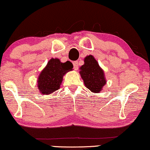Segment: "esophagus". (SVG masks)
<instances>
[{
  "mask_svg": "<svg viewBox=\"0 0 150 150\" xmlns=\"http://www.w3.org/2000/svg\"><path fill=\"white\" fill-rule=\"evenodd\" d=\"M73 67H74V70H78V61H75L73 62Z\"/></svg>",
  "mask_w": 150,
  "mask_h": 150,
  "instance_id": "esophagus-1",
  "label": "esophagus"
}]
</instances>
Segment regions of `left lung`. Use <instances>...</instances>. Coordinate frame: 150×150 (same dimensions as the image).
Segmentation results:
<instances>
[{"mask_svg":"<svg viewBox=\"0 0 150 150\" xmlns=\"http://www.w3.org/2000/svg\"><path fill=\"white\" fill-rule=\"evenodd\" d=\"M84 62L80 68V74L85 85L93 93H100L106 84L104 71L93 55L85 57Z\"/></svg>","mask_w":150,"mask_h":150,"instance_id":"1","label":"left lung"}]
</instances>
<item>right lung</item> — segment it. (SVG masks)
I'll list each match as a JSON object with an SVG mask.
<instances>
[{
    "mask_svg": "<svg viewBox=\"0 0 150 150\" xmlns=\"http://www.w3.org/2000/svg\"><path fill=\"white\" fill-rule=\"evenodd\" d=\"M70 61L61 62L57 58H51L38 79V88L43 95H50L60 88L65 73L72 70Z\"/></svg>",
    "mask_w": 150,
    "mask_h": 150,
    "instance_id": "obj_1",
    "label": "right lung"
}]
</instances>
